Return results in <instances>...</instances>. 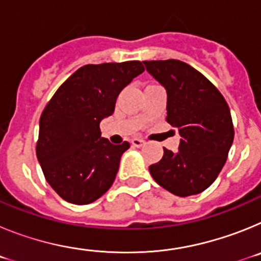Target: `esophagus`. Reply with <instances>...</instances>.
<instances>
[{"label":"esophagus","mask_w":261,"mask_h":261,"mask_svg":"<svg viewBox=\"0 0 261 261\" xmlns=\"http://www.w3.org/2000/svg\"><path fill=\"white\" fill-rule=\"evenodd\" d=\"M130 142H132L133 146H137V147L144 146V145H145V141H144V140H141V138H133Z\"/></svg>","instance_id":"esophagus-1"}]
</instances>
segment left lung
<instances>
[{
  "label": "left lung",
  "mask_w": 261,
  "mask_h": 261,
  "mask_svg": "<svg viewBox=\"0 0 261 261\" xmlns=\"http://www.w3.org/2000/svg\"><path fill=\"white\" fill-rule=\"evenodd\" d=\"M147 73L167 93V123L176 126V153L149 167L154 180L180 197L197 195L217 179L234 140L229 106L208 78L179 60L144 61Z\"/></svg>",
  "instance_id": "obj_1"
}]
</instances>
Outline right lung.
Segmentation results:
<instances>
[{"label":"right lung","mask_w":261,"mask_h":261,"mask_svg":"<svg viewBox=\"0 0 261 261\" xmlns=\"http://www.w3.org/2000/svg\"><path fill=\"white\" fill-rule=\"evenodd\" d=\"M144 70L140 61L85 65L45 106L36 156L48 184L65 201L90 204L114 183L129 142L111 144L99 124L114 114L121 90Z\"/></svg>","instance_id":"right-lung-1"}]
</instances>
